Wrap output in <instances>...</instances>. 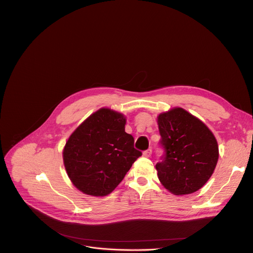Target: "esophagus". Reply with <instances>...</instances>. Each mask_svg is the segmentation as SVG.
Wrapping results in <instances>:
<instances>
[{"instance_id":"34e87169","label":"esophagus","mask_w":253,"mask_h":253,"mask_svg":"<svg viewBox=\"0 0 253 253\" xmlns=\"http://www.w3.org/2000/svg\"><path fill=\"white\" fill-rule=\"evenodd\" d=\"M151 154H152V149L151 148H149V149H147V150H145V151L143 152V155L145 156V157H150Z\"/></svg>"}]
</instances>
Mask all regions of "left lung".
<instances>
[{"mask_svg":"<svg viewBox=\"0 0 253 253\" xmlns=\"http://www.w3.org/2000/svg\"><path fill=\"white\" fill-rule=\"evenodd\" d=\"M163 149L156 169L160 182L176 195L200 189L212 175L218 160V145L212 132L182 108L158 116Z\"/></svg>","mask_w":253,"mask_h":253,"instance_id":"8db88e82","label":"left lung"}]
</instances>
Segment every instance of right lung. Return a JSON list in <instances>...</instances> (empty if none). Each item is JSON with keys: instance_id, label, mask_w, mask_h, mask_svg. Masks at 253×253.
Segmentation results:
<instances>
[{"instance_id": "1", "label": "right lung", "mask_w": 253, "mask_h": 253, "mask_svg": "<svg viewBox=\"0 0 253 253\" xmlns=\"http://www.w3.org/2000/svg\"><path fill=\"white\" fill-rule=\"evenodd\" d=\"M126 119L110 109L98 110L68 139L63 159L68 176L82 192L93 196L111 193L142 152L125 132Z\"/></svg>"}]
</instances>
